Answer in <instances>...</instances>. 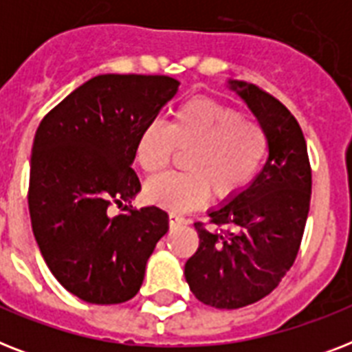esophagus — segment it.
Wrapping results in <instances>:
<instances>
[{"label":"esophagus","mask_w":352,"mask_h":352,"mask_svg":"<svg viewBox=\"0 0 352 352\" xmlns=\"http://www.w3.org/2000/svg\"><path fill=\"white\" fill-rule=\"evenodd\" d=\"M170 225L171 226L186 225V219H184V217H179V215H175V214H170Z\"/></svg>","instance_id":"34e87169"}]
</instances>
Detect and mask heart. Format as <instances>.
<instances>
[{
  "instance_id": "obj_1",
  "label": "heart",
  "mask_w": 352,
  "mask_h": 352,
  "mask_svg": "<svg viewBox=\"0 0 352 352\" xmlns=\"http://www.w3.org/2000/svg\"><path fill=\"white\" fill-rule=\"evenodd\" d=\"M177 149L188 173H164L148 181L149 203L186 212L208 199H230L250 182L267 157V133L257 122L245 120L232 107L208 98H195L177 107L170 126L149 120L138 131L135 157L148 173L162 170Z\"/></svg>"
}]
</instances>
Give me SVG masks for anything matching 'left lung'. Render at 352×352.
Here are the masks:
<instances>
[{
  "instance_id": "obj_1",
  "label": "left lung",
  "mask_w": 352,
  "mask_h": 352,
  "mask_svg": "<svg viewBox=\"0 0 352 352\" xmlns=\"http://www.w3.org/2000/svg\"><path fill=\"white\" fill-rule=\"evenodd\" d=\"M265 129L268 157L234 197L208 210L214 225L195 223L199 248L184 265L190 290L204 305L239 309L263 300L289 272L300 250L311 204L305 137L292 113L254 84L228 80Z\"/></svg>"
}]
</instances>
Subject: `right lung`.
Segmentation results:
<instances>
[{
    "mask_svg": "<svg viewBox=\"0 0 352 352\" xmlns=\"http://www.w3.org/2000/svg\"><path fill=\"white\" fill-rule=\"evenodd\" d=\"M171 76L98 74L65 96L34 135L29 214L52 276L80 300L115 305L140 290L146 263L168 232L159 206L131 210V168L144 124L177 95ZM124 210L113 214L111 206Z\"/></svg>",
    "mask_w": 352,
    "mask_h": 352,
    "instance_id": "right-lung-1",
    "label": "right lung"
}]
</instances>
